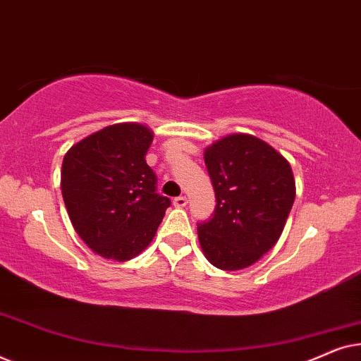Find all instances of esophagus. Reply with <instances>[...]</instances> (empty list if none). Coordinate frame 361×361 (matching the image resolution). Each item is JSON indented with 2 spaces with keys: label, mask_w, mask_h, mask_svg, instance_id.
Here are the masks:
<instances>
[{
  "label": "esophagus",
  "mask_w": 361,
  "mask_h": 361,
  "mask_svg": "<svg viewBox=\"0 0 361 361\" xmlns=\"http://www.w3.org/2000/svg\"><path fill=\"white\" fill-rule=\"evenodd\" d=\"M172 204H174V207H179V209H182V207L187 205V199L185 197H176V199L172 200Z\"/></svg>",
  "instance_id": "esophagus-1"
}]
</instances>
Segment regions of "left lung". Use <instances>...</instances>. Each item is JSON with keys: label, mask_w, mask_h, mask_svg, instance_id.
<instances>
[{"label": "left lung", "mask_w": 361, "mask_h": 361, "mask_svg": "<svg viewBox=\"0 0 361 361\" xmlns=\"http://www.w3.org/2000/svg\"><path fill=\"white\" fill-rule=\"evenodd\" d=\"M215 190L212 219L197 226L215 268H248L279 240L293 209L295 185L289 162L251 135H230L204 154Z\"/></svg>", "instance_id": "8db88e82"}]
</instances>
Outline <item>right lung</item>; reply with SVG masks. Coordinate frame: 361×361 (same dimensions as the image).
<instances>
[{
    "label": "right lung",
    "instance_id": "1",
    "mask_svg": "<svg viewBox=\"0 0 361 361\" xmlns=\"http://www.w3.org/2000/svg\"><path fill=\"white\" fill-rule=\"evenodd\" d=\"M152 133L120 123L73 145L62 162V197L78 236L106 259L135 258L154 238L171 200L146 164Z\"/></svg>",
    "mask_w": 361,
    "mask_h": 361
}]
</instances>
